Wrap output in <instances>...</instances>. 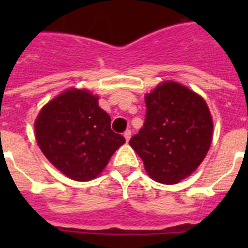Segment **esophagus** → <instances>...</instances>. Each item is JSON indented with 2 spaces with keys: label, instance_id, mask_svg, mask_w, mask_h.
Here are the masks:
<instances>
[{
  "label": "esophagus",
  "instance_id": "1",
  "mask_svg": "<svg viewBox=\"0 0 248 248\" xmlns=\"http://www.w3.org/2000/svg\"><path fill=\"white\" fill-rule=\"evenodd\" d=\"M124 138H125V140H126V143H128L129 140H130V138H131V131L130 130H126L125 133H124Z\"/></svg>",
  "mask_w": 248,
  "mask_h": 248
}]
</instances>
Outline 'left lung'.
Instances as JSON below:
<instances>
[{"mask_svg": "<svg viewBox=\"0 0 248 248\" xmlns=\"http://www.w3.org/2000/svg\"><path fill=\"white\" fill-rule=\"evenodd\" d=\"M145 104L144 126L129 144L153 180L177 184L198 169L211 145L209 107L199 94L171 80L146 94Z\"/></svg>", "mask_w": 248, "mask_h": 248, "instance_id": "left-lung-1", "label": "left lung"}]
</instances>
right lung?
Masks as SVG:
<instances>
[{
	"label": "right lung",
	"instance_id": "right-lung-1",
	"mask_svg": "<svg viewBox=\"0 0 248 248\" xmlns=\"http://www.w3.org/2000/svg\"><path fill=\"white\" fill-rule=\"evenodd\" d=\"M98 99L85 89H68L47 103L34 122L45 156L72 180L95 179L125 143L111 130L110 117Z\"/></svg>",
	"mask_w": 248,
	"mask_h": 248
}]
</instances>
